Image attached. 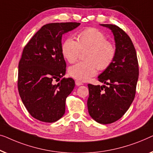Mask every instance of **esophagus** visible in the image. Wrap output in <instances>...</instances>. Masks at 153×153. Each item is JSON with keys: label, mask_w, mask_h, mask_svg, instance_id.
I'll return each instance as SVG.
<instances>
[{"label": "esophagus", "mask_w": 153, "mask_h": 153, "mask_svg": "<svg viewBox=\"0 0 153 153\" xmlns=\"http://www.w3.org/2000/svg\"><path fill=\"white\" fill-rule=\"evenodd\" d=\"M76 85L77 86H81L83 85V83H82L81 82H79V80H76Z\"/></svg>", "instance_id": "esophagus-1"}]
</instances>
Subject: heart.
<instances>
[{
    "label": "heart",
    "mask_w": 153,
    "mask_h": 153,
    "mask_svg": "<svg viewBox=\"0 0 153 153\" xmlns=\"http://www.w3.org/2000/svg\"><path fill=\"white\" fill-rule=\"evenodd\" d=\"M88 51L86 62H79L70 66L68 74L77 80L86 82L96 74L97 68L105 70L111 65L116 55V48L107 41L104 33L98 29L87 28L77 36V42L67 38L62 44V53L69 63H74L81 51Z\"/></svg>",
    "instance_id": "b5f03b06"
}]
</instances>
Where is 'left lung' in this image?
<instances>
[{
    "mask_svg": "<svg viewBox=\"0 0 153 153\" xmlns=\"http://www.w3.org/2000/svg\"><path fill=\"white\" fill-rule=\"evenodd\" d=\"M114 36L116 55L114 61L98 77L107 85H88V111L94 120L109 124L120 119L134 100L139 77L137 53L132 40L119 27L100 24Z\"/></svg>",
    "mask_w": 153,
    "mask_h": 153,
    "instance_id": "obj_1",
    "label": "left lung"
}]
</instances>
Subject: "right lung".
Returning a JSON list of instances; mask_svg holds the SVG:
<instances>
[{
    "label": "right lung",
    "instance_id": "right-lung-1",
    "mask_svg": "<svg viewBox=\"0 0 153 153\" xmlns=\"http://www.w3.org/2000/svg\"><path fill=\"white\" fill-rule=\"evenodd\" d=\"M79 25H44L23 48L19 63V93L30 114L40 121L55 122L65 113L66 99L74 90L75 81L63 78L66 64L62 53V37ZM54 79L60 81L54 84Z\"/></svg>",
    "mask_w": 153,
    "mask_h": 153
}]
</instances>
